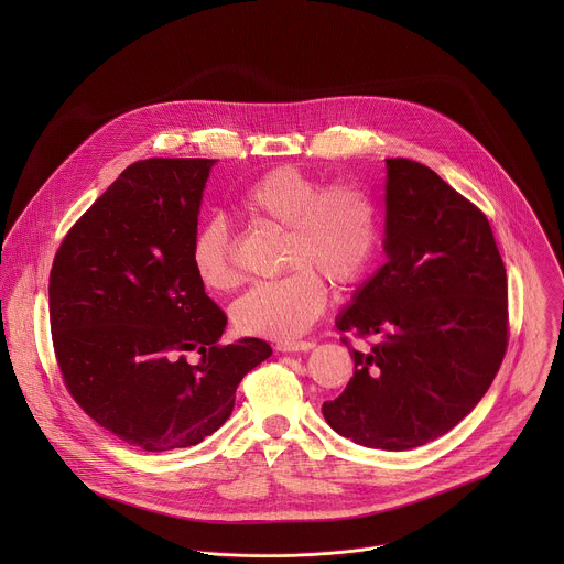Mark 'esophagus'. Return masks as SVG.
Instances as JSON below:
<instances>
[{
    "instance_id": "34e87169",
    "label": "esophagus",
    "mask_w": 564,
    "mask_h": 564,
    "mask_svg": "<svg viewBox=\"0 0 564 564\" xmlns=\"http://www.w3.org/2000/svg\"><path fill=\"white\" fill-rule=\"evenodd\" d=\"M314 348V341H279L276 350L279 352H307Z\"/></svg>"
}]
</instances>
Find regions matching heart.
Wrapping results in <instances>:
<instances>
[{
	"label": "heart",
	"mask_w": 564,
	"mask_h": 564,
	"mask_svg": "<svg viewBox=\"0 0 564 564\" xmlns=\"http://www.w3.org/2000/svg\"><path fill=\"white\" fill-rule=\"evenodd\" d=\"M238 207L254 225L283 231V276L252 285L231 305L240 333L294 339L321 316L328 301L324 280L335 288L359 283L375 263L381 240L375 198L357 183L324 181L281 165L238 196ZM203 288L225 292L236 285L234 243L223 218L205 220L189 248Z\"/></svg>",
	"instance_id": "1"
}]
</instances>
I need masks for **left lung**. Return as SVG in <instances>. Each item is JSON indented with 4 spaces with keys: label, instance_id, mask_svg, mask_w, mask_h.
Wrapping results in <instances>:
<instances>
[{
    "label": "left lung",
    "instance_id": "8db88e82",
    "mask_svg": "<svg viewBox=\"0 0 564 564\" xmlns=\"http://www.w3.org/2000/svg\"><path fill=\"white\" fill-rule=\"evenodd\" d=\"M386 170L388 261L337 318L341 333L383 339L352 348L355 375L324 417L357 444L409 451L457 426L496 379L507 270L485 212L415 160Z\"/></svg>",
    "mask_w": 564,
    "mask_h": 564
}]
</instances>
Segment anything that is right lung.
Masks as SVG:
<instances>
[{"mask_svg": "<svg viewBox=\"0 0 564 564\" xmlns=\"http://www.w3.org/2000/svg\"><path fill=\"white\" fill-rule=\"evenodd\" d=\"M209 158H149L64 236L48 279L55 359L91 420L142 451L187 448L231 415L236 388L272 355L263 339L223 346L225 312L189 248ZM187 351L202 359L192 365Z\"/></svg>", "mask_w": 564, "mask_h": 564, "instance_id": "add662e5", "label": "right lung"}]
</instances>
